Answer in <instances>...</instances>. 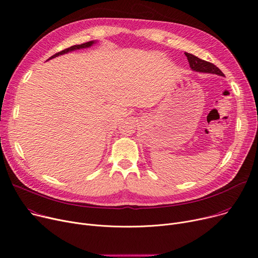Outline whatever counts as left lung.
Returning <instances> with one entry per match:
<instances>
[{"mask_svg": "<svg viewBox=\"0 0 258 258\" xmlns=\"http://www.w3.org/2000/svg\"><path fill=\"white\" fill-rule=\"evenodd\" d=\"M184 54L187 57V60L189 62V67L192 71L199 72V73L216 74L218 76H224L222 71L219 68H217L214 63L207 62V61H205V60H202V59L198 58L192 54H189V53H184Z\"/></svg>", "mask_w": 258, "mask_h": 258, "instance_id": "8db88e82", "label": "left lung"}]
</instances>
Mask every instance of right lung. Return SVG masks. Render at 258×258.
I'll return each instance as SVG.
<instances>
[{"instance_id": "1", "label": "right lung", "mask_w": 258, "mask_h": 258, "mask_svg": "<svg viewBox=\"0 0 258 258\" xmlns=\"http://www.w3.org/2000/svg\"><path fill=\"white\" fill-rule=\"evenodd\" d=\"M96 42H97L96 40H92V41L84 42V43H82V44H76V45H73V47H71V48H69V49H66V50H63V51H61V52H58V53H56L55 55L51 56L48 60L53 59V58H55V57H58V56H60V55L67 54V53L72 52V51H76V50H80V49H86V48H89V47H92L93 44H95ZM48 60H47V61H48Z\"/></svg>"}]
</instances>
